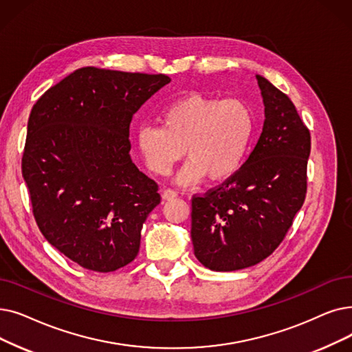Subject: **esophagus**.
<instances>
[{
  "mask_svg": "<svg viewBox=\"0 0 352 352\" xmlns=\"http://www.w3.org/2000/svg\"><path fill=\"white\" fill-rule=\"evenodd\" d=\"M178 195V192L175 190H171V188H164L162 190V198L164 200H173V198H175Z\"/></svg>",
  "mask_w": 352,
  "mask_h": 352,
  "instance_id": "obj_1",
  "label": "esophagus"
}]
</instances>
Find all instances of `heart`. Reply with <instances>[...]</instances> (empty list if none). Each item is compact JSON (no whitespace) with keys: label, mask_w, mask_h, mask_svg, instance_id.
<instances>
[{"label":"heart","mask_w":352,"mask_h":352,"mask_svg":"<svg viewBox=\"0 0 352 352\" xmlns=\"http://www.w3.org/2000/svg\"><path fill=\"white\" fill-rule=\"evenodd\" d=\"M158 125H144L136 132V144L148 170L160 177L171 173L184 157L188 162L178 181L188 184L207 175L223 181L237 173L252 141L254 119L240 99L220 100L190 94L160 112Z\"/></svg>","instance_id":"b5f03b06"}]
</instances>
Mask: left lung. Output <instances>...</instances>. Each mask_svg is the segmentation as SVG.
Segmentation results:
<instances>
[{
	"mask_svg": "<svg viewBox=\"0 0 352 352\" xmlns=\"http://www.w3.org/2000/svg\"><path fill=\"white\" fill-rule=\"evenodd\" d=\"M256 78L266 116L261 138L236 174L191 200L194 254L216 272L246 269L270 256L307 197L309 129L283 91Z\"/></svg>",
	"mask_w": 352,
	"mask_h": 352,
	"instance_id": "1",
	"label": "left lung"
}]
</instances>
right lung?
I'll list each match as a JSON object with an SVG mask.
<instances>
[{"mask_svg": "<svg viewBox=\"0 0 352 352\" xmlns=\"http://www.w3.org/2000/svg\"><path fill=\"white\" fill-rule=\"evenodd\" d=\"M171 82L165 74L82 67L52 86L28 118L21 171L33 216L52 246L108 273L140 252L158 184L132 162L133 115Z\"/></svg>", "mask_w": 352, "mask_h": 352, "instance_id": "add662e5", "label": "right lung"}]
</instances>
